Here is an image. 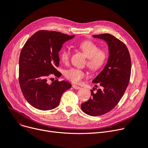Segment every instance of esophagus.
I'll return each mask as SVG.
<instances>
[{
  "mask_svg": "<svg viewBox=\"0 0 148 148\" xmlns=\"http://www.w3.org/2000/svg\"><path fill=\"white\" fill-rule=\"evenodd\" d=\"M73 88H74L75 89H79L81 88V87H80V86H77V85H73Z\"/></svg>",
  "mask_w": 148,
  "mask_h": 148,
  "instance_id": "obj_1",
  "label": "esophagus"
}]
</instances>
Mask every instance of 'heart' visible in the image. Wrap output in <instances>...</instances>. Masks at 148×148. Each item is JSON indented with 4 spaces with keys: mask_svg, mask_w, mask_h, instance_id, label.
I'll return each instance as SVG.
<instances>
[{
    "mask_svg": "<svg viewBox=\"0 0 148 148\" xmlns=\"http://www.w3.org/2000/svg\"><path fill=\"white\" fill-rule=\"evenodd\" d=\"M78 47L82 51L88 58L87 66L92 71L100 69L106 62L107 53L105 51L99 49V47L91 40H85L78 45ZM71 53L68 48H63L60 53V58L62 62L67 63L70 58ZM86 75L82 69L71 68L65 73L66 77L74 83H79Z\"/></svg>",
    "mask_w": 148,
    "mask_h": 148,
    "instance_id": "obj_1",
    "label": "heart"
}]
</instances>
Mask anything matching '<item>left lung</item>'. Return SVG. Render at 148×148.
Listing matches in <instances>:
<instances>
[{
  "label": "left lung",
  "instance_id": "left-lung-1",
  "mask_svg": "<svg viewBox=\"0 0 148 148\" xmlns=\"http://www.w3.org/2000/svg\"><path fill=\"white\" fill-rule=\"evenodd\" d=\"M93 37L107 43L110 56L104 69L92 80L101 88H95V92L91 90V97L83 103L81 109L89 115L98 116L111 111L123 97L130 80L131 60L125 43L114 36L102 34Z\"/></svg>",
  "mask_w": 148,
  "mask_h": 148
}]
</instances>
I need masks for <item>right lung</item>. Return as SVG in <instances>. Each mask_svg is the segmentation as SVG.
I'll use <instances>...</instances> for the list:
<instances>
[{
    "label": "right lung",
    "instance_id": "obj_1",
    "mask_svg": "<svg viewBox=\"0 0 148 148\" xmlns=\"http://www.w3.org/2000/svg\"><path fill=\"white\" fill-rule=\"evenodd\" d=\"M74 36L40 30L24 45L19 57L18 82L24 97L32 106L42 111L53 110L59 105L63 93L71 88L66 81L49 83L48 79L61 76L56 68L59 65V52L63 44Z\"/></svg>",
    "mask_w": 148,
    "mask_h": 148
}]
</instances>
